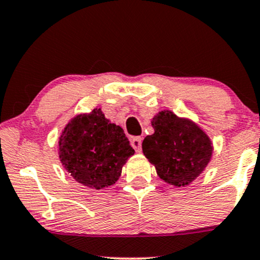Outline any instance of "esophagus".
Returning <instances> with one entry per match:
<instances>
[{
	"label": "esophagus",
	"mask_w": 260,
	"mask_h": 260,
	"mask_svg": "<svg viewBox=\"0 0 260 260\" xmlns=\"http://www.w3.org/2000/svg\"><path fill=\"white\" fill-rule=\"evenodd\" d=\"M131 145H132L137 153H140V151H142V138H140V137H134V138L131 140Z\"/></svg>",
	"instance_id": "esophagus-1"
}]
</instances>
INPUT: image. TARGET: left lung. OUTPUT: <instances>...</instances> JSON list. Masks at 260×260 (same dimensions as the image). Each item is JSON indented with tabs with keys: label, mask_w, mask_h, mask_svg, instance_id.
<instances>
[{
	"label": "left lung",
	"mask_w": 260,
	"mask_h": 260,
	"mask_svg": "<svg viewBox=\"0 0 260 260\" xmlns=\"http://www.w3.org/2000/svg\"><path fill=\"white\" fill-rule=\"evenodd\" d=\"M154 133L143 140V153L161 180L186 187L208 166L213 143L193 121L164 110L151 120Z\"/></svg>",
	"instance_id": "left-lung-1"
}]
</instances>
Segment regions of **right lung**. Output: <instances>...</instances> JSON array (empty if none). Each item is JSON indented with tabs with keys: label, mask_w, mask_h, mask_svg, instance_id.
Returning <instances> with one entry per match:
<instances>
[{
	"label": "right lung",
	"mask_w": 260,
	"mask_h": 260,
	"mask_svg": "<svg viewBox=\"0 0 260 260\" xmlns=\"http://www.w3.org/2000/svg\"><path fill=\"white\" fill-rule=\"evenodd\" d=\"M133 154L123 129L107 120L101 109L73 117L58 140L59 160L66 171L95 189L115 184Z\"/></svg>",
	"instance_id": "obj_1"
}]
</instances>
